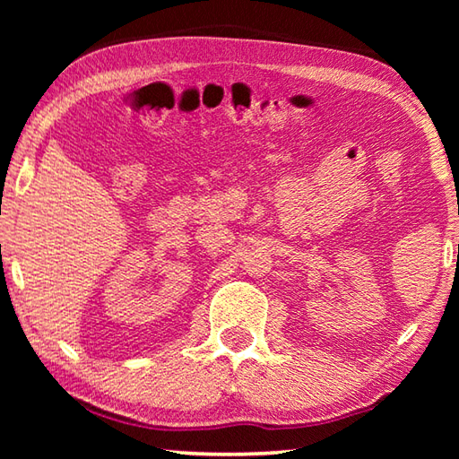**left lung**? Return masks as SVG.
Segmentation results:
<instances>
[{"label": "left lung", "instance_id": "1", "mask_svg": "<svg viewBox=\"0 0 459 459\" xmlns=\"http://www.w3.org/2000/svg\"><path fill=\"white\" fill-rule=\"evenodd\" d=\"M457 255H459V252H457Z\"/></svg>", "mask_w": 459, "mask_h": 459}]
</instances>
